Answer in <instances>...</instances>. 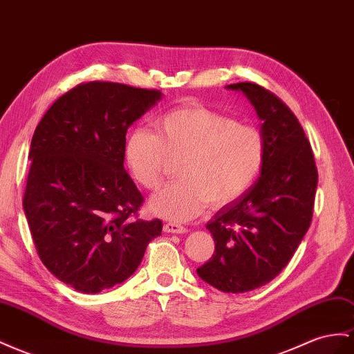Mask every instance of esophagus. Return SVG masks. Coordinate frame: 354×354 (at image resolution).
I'll return each instance as SVG.
<instances>
[{
    "mask_svg": "<svg viewBox=\"0 0 354 354\" xmlns=\"http://www.w3.org/2000/svg\"><path fill=\"white\" fill-rule=\"evenodd\" d=\"M164 231L168 232V234H185L187 229L185 226L176 223V222H169V223L164 225Z\"/></svg>",
    "mask_w": 354,
    "mask_h": 354,
    "instance_id": "1",
    "label": "esophagus"
}]
</instances>
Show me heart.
<instances>
[{"label":"heart","instance_id":"obj_1","mask_svg":"<svg viewBox=\"0 0 354 354\" xmlns=\"http://www.w3.org/2000/svg\"><path fill=\"white\" fill-rule=\"evenodd\" d=\"M155 131L129 133L125 162L141 186L156 189L169 159H181V178L149 203L150 212L167 221H190L208 201L214 207L232 203L252 187L265 164L266 142L259 129L203 106L165 113Z\"/></svg>","mask_w":354,"mask_h":354}]
</instances>
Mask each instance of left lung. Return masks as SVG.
Returning <instances> with one entry per match:
<instances>
[{
	"mask_svg": "<svg viewBox=\"0 0 354 354\" xmlns=\"http://www.w3.org/2000/svg\"><path fill=\"white\" fill-rule=\"evenodd\" d=\"M226 89L243 92L252 102L262 122L266 158L252 187L207 223L216 248L196 272L218 290L244 293L275 279L307 234L317 168L301 123L280 98L247 82Z\"/></svg>",
	"mask_w": 354,
	"mask_h": 354,
	"instance_id": "1",
	"label": "left lung"
}]
</instances>
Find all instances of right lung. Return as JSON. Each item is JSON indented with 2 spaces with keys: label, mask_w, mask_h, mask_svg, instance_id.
Wrapping results in <instances>:
<instances>
[{
  "label": "right lung",
  "mask_w": 354,
  "mask_h": 354,
  "mask_svg": "<svg viewBox=\"0 0 354 354\" xmlns=\"http://www.w3.org/2000/svg\"><path fill=\"white\" fill-rule=\"evenodd\" d=\"M160 100L155 89L83 83L35 128L24 212L46 268L82 293L128 280L162 232L159 218H133L142 196L123 167L128 128Z\"/></svg>",
  "instance_id": "obj_1"
}]
</instances>
